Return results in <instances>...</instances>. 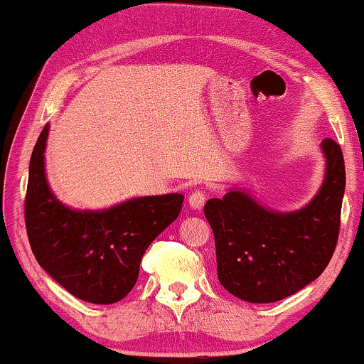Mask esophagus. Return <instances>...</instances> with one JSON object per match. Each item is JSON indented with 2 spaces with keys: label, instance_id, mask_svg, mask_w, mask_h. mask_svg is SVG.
<instances>
[{
  "label": "esophagus",
  "instance_id": "esophagus-1",
  "mask_svg": "<svg viewBox=\"0 0 364 364\" xmlns=\"http://www.w3.org/2000/svg\"><path fill=\"white\" fill-rule=\"evenodd\" d=\"M205 200H206L205 191L196 190V191L191 193L190 198H188V203H190L193 210H201V208H203V205H205Z\"/></svg>",
  "mask_w": 364,
  "mask_h": 364
}]
</instances>
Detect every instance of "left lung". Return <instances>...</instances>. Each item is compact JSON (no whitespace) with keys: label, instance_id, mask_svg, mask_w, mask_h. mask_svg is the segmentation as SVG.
<instances>
[{"label":"left lung","instance_id":"1","mask_svg":"<svg viewBox=\"0 0 364 364\" xmlns=\"http://www.w3.org/2000/svg\"><path fill=\"white\" fill-rule=\"evenodd\" d=\"M321 149L326 158L323 185L301 210H270L242 188L206 201L218 280L242 301L277 302L328 267L338 243L346 171L339 144L328 137Z\"/></svg>","mask_w":364,"mask_h":364}]
</instances>
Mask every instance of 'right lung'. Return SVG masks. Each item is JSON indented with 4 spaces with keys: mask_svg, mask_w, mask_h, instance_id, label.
I'll use <instances>...</instances> for the list:
<instances>
[{
    "mask_svg": "<svg viewBox=\"0 0 364 364\" xmlns=\"http://www.w3.org/2000/svg\"><path fill=\"white\" fill-rule=\"evenodd\" d=\"M43 127L30 159L25 222L41 269L72 296L114 304L132 291L146 248L178 218L185 196H141L104 210H73L50 190Z\"/></svg>",
    "mask_w": 364,
    "mask_h": 364,
    "instance_id": "right-lung-1",
    "label": "right lung"
}]
</instances>
